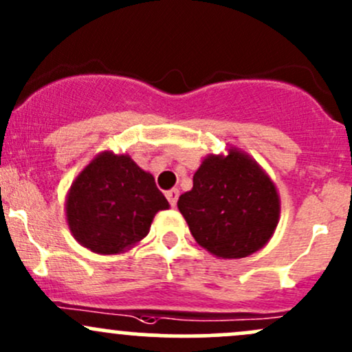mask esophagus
I'll return each mask as SVG.
<instances>
[{
  "label": "esophagus",
  "mask_w": 352,
  "mask_h": 352,
  "mask_svg": "<svg viewBox=\"0 0 352 352\" xmlns=\"http://www.w3.org/2000/svg\"><path fill=\"white\" fill-rule=\"evenodd\" d=\"M166 198H168L169 205L175 208L177 203V198H179V190H177V188H173V190L166 191Z\"/></svg>",
  "instance_id": "34e87169"
}]
</instances>
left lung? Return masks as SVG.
I'll return each instance as SVG.
<instances>
[{
  "label": "left lung",
  "instance_id": "obj_1",
  "mask_svg": "<svg viewBox=\"0 0 352 352\" xmlns=\"http://www.w3.org/2000/svg\"><path fill=\"white\" fill-rule=\"evenodd\" d=\"M177 208L196 243L220 258H243L263 248L280 220L275 183L236 147L208 154Z\"/></svg>",
  "mask_w": 352,
  "mask_h": 352
}]
</instances>
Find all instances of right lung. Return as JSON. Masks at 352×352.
Masks as SVG:
<instances>
[{"mask_svg": "<svg viewBox=\"0 0 352 352\" xmlns=\"http://www.w3.org/2000/svg\"><path fill=\"white\" fill-rule=\"evenodd\" d=\"M169 203L151 173L129 154L104 151L78 173L65 199L72 236L87 250L117 255L149 233L157 211Z\"/></svg>", "mask_w": 352, "mask_h": 352, "instance_id": "1", "label": "right lung"}]
</instances>
